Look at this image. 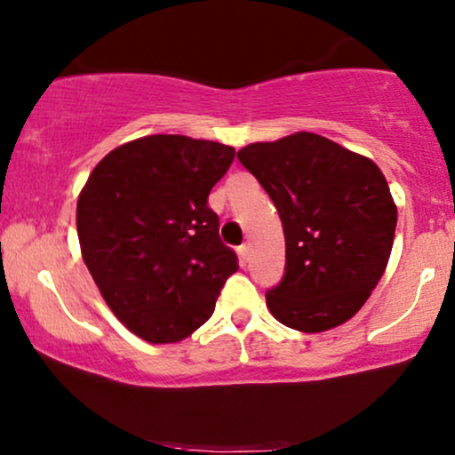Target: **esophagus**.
<instances>
[{"mask_svg": "<svg viewBox=\"0 0 455 455\" xmlns=\"http://www.w3.org/2000/svg\"><path fill=\"white\" fill-rule=\"evenodd\" d=\"M239 259H242V263H248V259H250V245L248 243H243V245H239Z\"/></svg>", "mask_w": 455, "mask_h": 455, "instance_id": "1", "label": "esophagus"}]
</instances>
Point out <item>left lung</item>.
Segmentation results:
<instances>
[{"instance_id":"8db88e82","label":"left lung","mask_w":455,"mask_h":455,"mask_svg":"<svg viewBox=\"0 0 455 455\" xmlns=\"http://www.w3.org/2000/svg\"><path fill=\"white\" fill-rule=\"evenodd\" d=\"M280 213L284 278L267 291L282 325L321 333L353 318L383 278L398 207L383 171L321 134L295 132L237 151Z\"/></svg>"}]
</instances>
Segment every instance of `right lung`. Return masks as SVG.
Wrapping results in <instances>:
<instances>
[{
	"instance_id": "obj_1",
	"label": "right lung",
	"mask_w": 455,
	"mask_h": 455,
	"mask_svg": "<svg viewBox=\"0 0 455 455\" xmlns=\"http://www.w3.org/2000/svg\"><path fill=\"white\" fill-rule=\"evenodd\" d=\"M233 158L216 140L151 134L108 151L87 177L76 201L83 260L134 336L184 340L239 269L207 207Z\"/></svg>"
}]
</instances>
